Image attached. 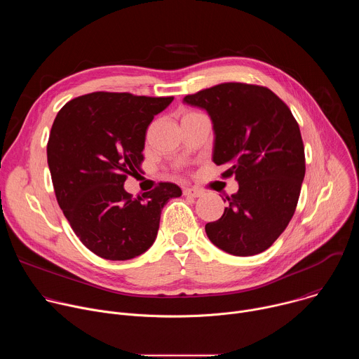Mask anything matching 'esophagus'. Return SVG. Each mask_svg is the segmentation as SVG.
Masks as SVG:
<instances>
[{
    "mask_svg": "<svg viewBox=\"0 0 359 359\" xmlns=\"http://www.w3.org/2000/svg\"><path fill=\"white\" fill-rule=\"evenodd\" d=\"M184 196H187V197H200L201 194H203V190H200V189H196V187H187V189H184Z\"/></svg>",
    "mask_w": 359,
    "mask_h": 359,
    "instance_id": "34e87169",
    "label": "esophagus"
}]
</instances>
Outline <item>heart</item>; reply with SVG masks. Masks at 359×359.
Here are the masks:
<instances>
[{
  "mask_svg": "<svg viewBox=\"0 0 359 359\" xmlns=\"http://www.w3.org/2000/svg\"><path fill=\"white\" fill-rule=\"evenodd\" d=\"M190 114H193V112H190ZM186 115H189V114H186Z\"/></svg>",
  "mask_w": 359,
  "mask_h": 359,
  "instance_id": "obj_1",
  "label": "heart"
}]
</instances>
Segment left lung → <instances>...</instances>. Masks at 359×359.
<instances>
[{
  "label": "left lung",
  "mask_w": 359,
  "mask_h": 359,
  "mask_svg": "<svg viewBox=\"0 0 359 359\" xmlns=\"http://www.w3.org/2000/svg\"><path fill=\"white\" fill-rule=\"evenodd\" d=\"M183 100L209 112L216 133L213 161L227 168L223 179L238 182V191L226 197L223 216L204 227L208 237L240 257L263 252L288 226L305 175L295 118L262 85L224 82Z\"/></svg>",
  "instance_id": "8db88e82"
}]
</instances>
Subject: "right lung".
<instances>
[{"instance_id":"obj_1","label":"right lung","mask_w":359,"mask_h":359,"mask_svg":"<svg viewBox=\"0 0 359 359\" xmlns=\"http://www.w3.org/2000/svg\"><path fill=\"white\" fill-rule=\"evenodd\" d=\"M173 96L92 92L65 104L50 128L46 156L55 196L74 233L107 260H130L156 238L177 184L161 182L133 197L126 177L142 170L144 137Z\"/></svg>"}]
</instances>
